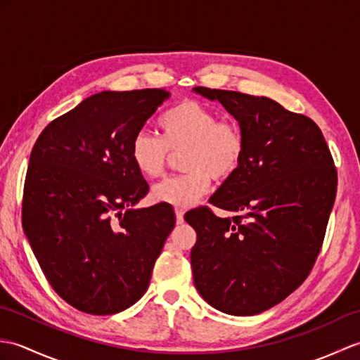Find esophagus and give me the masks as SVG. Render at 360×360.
Here are the masks:
<instances>
[{
  "label": "esophagus",
  "mask_w": 360,
  "mask_h": 360,
  "mask_svg": "<svg viewBox=\"0 0 360 360\" xmlns=\"http://www.w3.org/2000/svg\"><path fill=\"white\" fill-rule=\"evenodd\" d=\"M174 213H176V221H178V223H182V221H184V209L176 207Z\"/></svg>",
  "instance_id": "34e87169"
}]
</instances>
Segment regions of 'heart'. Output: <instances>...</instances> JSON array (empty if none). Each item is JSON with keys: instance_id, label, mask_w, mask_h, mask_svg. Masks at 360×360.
<instances>
[{"instance_id": "obj_1", "label": "heart", "mask_w": 360, "mask_h": 360, "mask_svg": "<svg viewBox=\"0 0 360 360\" xmlns=\"http://www.w3.org/2000/svg\"><path fill=\"white\" fill-rule=\"evenodd\" d=\"M162 139L139 131L129 145V158L136 170L148 179L162 176L170 151L184 148L179 176L159 182L151 188L156 202L188 207L209 192L212 178L226 181L238 170L244 156V136L240 127L218 120V114L196 101H182L159 119Z\"/></svg>"}]
</instances>
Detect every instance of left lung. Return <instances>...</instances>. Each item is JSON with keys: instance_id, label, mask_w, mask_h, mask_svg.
Segmentation results:
<instances>
[{"instance_id": "left-lung-1", "label": "left lung", "mask_w": 360, "mask_h": 360, "mask_svg": "<svg viewBox=\"0 0 360 360\" xmlns=\"http://www.w3.org/2000/svg\"><path fill=\"white\" fill-rule=\"evenodd\" d=\"M238 122L244 156L207 207L186 213L195 229L190 252L195 288L210 307L254 316L294 292L322 248L338 173L320 128L269 97L193 88Z\"/></svg>"}]
</instances>
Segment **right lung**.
<instances>
[{"mask_svg":"<svg viewBox=\"0 0 360 360\" xmlns=\"http://www.w3.org/2000/svg\"><path fill=\"white\" fill-rule=\"evenodd\" d=\"M172 94L102 91L52 120L29 158L22 231L53 290L94 316L131 307L173 231L170 204L136 209L148 184L129 145Z\"/></svg>","mask_w":360,"mask_h":360,"instance_id":"right-lung-1","label":"right lung"}]
</instances>
